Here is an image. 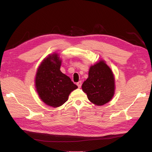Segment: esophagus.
I'll list each match as a JSON object with an SVG mask.
<instances>
[{
  "mask_svg": "<svg viewBox=\"0 0 152 152\" xmlns=\"http://www.w3.org/2000/svg\"><path fill=\"white\" fill-rule=\"evenodd\" d=\"M77 86H78V87H79V88H80V87L82 86V82L81 81H79L77 83Z\"/></svg>",
  "mask_w": 152,
  "mask_h": 152,
  "instance_id": "1",
  "label": "esophagus"
}]
</instances>
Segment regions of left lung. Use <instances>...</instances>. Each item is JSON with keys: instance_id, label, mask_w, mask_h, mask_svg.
I'll use <instances>...</instances> for the list:
<instances>
[{"instance_id": "left-lung-1", "label": "left lung", "mask_w": 152, "mask_h": 152, "mask_svg": "<svg viewBox=\"0 0 152 152\" xmlns=\"http://www.w3.org/2000/svg\"><path fill=\"white\" fill-rule=\"evenodd\" d=\"M82 89L96 105H103L112 99L115 89L114 75L104 60L90 66L89 77L82 84Z\"/></svg>"}]
</instances>
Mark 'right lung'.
Returning a JSON list of instances; mask_svg holds the SVG:
<instances>
[{
  "mask_svg": "<svg viewBox=\"0 0 152 152\" xmlns=\"http://www.w3.org/2000/svg\"><path fill=\"white\" fill-rule=\"evenodd\" d=\"M61 59L53 53L44 59L35 75L37 93L42 102L49 107L57 108L65 103L77 86L60 70Z\"/></svg>",
  "mask_w": 152,
  "mask_h": 152,
  "instance_id": "obj_1",
  "label": "right lung"
}]
</instances>
